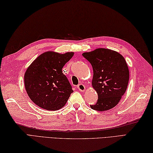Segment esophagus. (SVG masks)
Returning a JSON list of instances; mask_svg holds the SVG:
<instances>
[{"instance_id": "esophagus-1", "label": "esophagus", "mask_w": 153, "mask_h": 153, "mask_svg": "<svg viewBox=\"0 0 153 153\" xmlns=\"http://www.w3.org/2000/svg\"><path fill=\"white\" fill-rule=\"evenodd\" d=\"M77 89H78L81 92H85V87L84 86L83 84H79L78 85H77Z\"/></svg>"}]
</instances>
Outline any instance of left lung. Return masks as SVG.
I'll use <instances>...</instances> for the list:
<instances>
[{
    "label": "left lung",
    "mask_w": 153,
    "mask_h": 153,
    "mask_svg": "<svg viewBox=\"0 0 153 153\" xmlns=\"http://www.w3.org/2000/svg\"><path fill=\"white\" fill-rule=\"evenodd\" d=\"M93 70L92 87L99 99L93 110L103 112L118 105L126 91L129 71L122 54L108 48H99L82 54Z\"/></svg>",
    "instance_id": "obj_1"
}]
</instances>
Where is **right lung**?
Here are the masks:
<instances>
[{"label": "right lung", "instance_id": "obj_1", "mask_svg": "<svg viewBox=\"0 0 153 153\" xmlns=\"http://www.w3.org/2000/svg\"><path fill=\"white\" fill-rule=\"evenodd\" d=\"M74 54V52L47 51L29 66L24 74V85L35 105L47 110H57L66 105L74 91L62 69Z\"/></svg>", "mask_w": 153, "mask_h": 153}]
</instances>
